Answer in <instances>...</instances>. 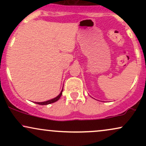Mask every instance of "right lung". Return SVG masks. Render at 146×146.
<instances>
[{
  "label": "right lung",
  "mask_w": 146,
  "mask_h": 146,
  "mask_svg": "<svg viewBox=\"0 0 146 146\" xmlns=\"http://www.w3.org/2000/svg\"><path fill=\"white\" fill-rule=\"evenodd\" d=\"M62 91H63V89L62 90L61 93H60L59 95H58V96L56 97V98L52 99V100H48V101H46V102H36V104H40V105H47V104H52V103H54V102H56L58 101V100L60 98V97H61L62 94Z\"/></svg>",
  "instance_id": "right-lung-1"
}]
</instances>
